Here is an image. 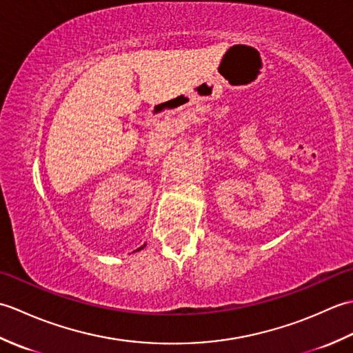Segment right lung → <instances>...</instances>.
I'll list each match as a JSON object with an SVG mask.
<instances>
[{
    "instance_id": "1",
    "label": "right lung",
    "mask_w": 353,
    "mask_h": 353,
    "mask_svg": "<svg viewBox=\"0 0 353 353\" xmlns=\"http://www.w3.org/2000/svg\"><path fill=\"white\" fill-rule=\"evenodd\" d=\"M144 245H145V244H144ZM144 245H141V247H139V249H138V250H141V249H144Z\"/></svg>"
}]
</instances>
